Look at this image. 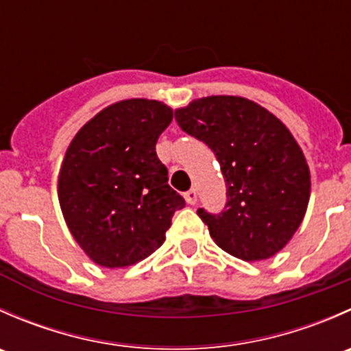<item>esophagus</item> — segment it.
<instances>
[{
  "label": "esophagus",
  "instance_id": "esophagus-1",
  "mask_svg": "<svg viewBox=\"0 0 351 351\" xmlns=\"http://www.w3.org/2000/svg\"><path fill=\"white\" fill-rule=\"evenodd\" d=\"M185 200L189 202L190 205H193L197 202V190L195 189H190L189 192H185Z\"/></svg>",
  "mask_w": 351,
  "mask_h": 351
}]
</instances>
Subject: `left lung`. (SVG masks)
Returning <instances> with one entry per match:
<instances>
[{
  "label": "left lung",
  "instance_id": "left-lung-1",
  "mask_svg": "<svg viewBox=\"0 0 351 351\" xmlns=\"http://www.w3.org/2000/svg\"><path fill=\"white\" fill-rule=\"evenodd\" d=\"M175 119L221 162L224 210H197L215 244L244 261L277 254L299 229L311 195L309 166L290 130L261 105L228 95L193 100Z\"/></svg>",
  "mask_w": 351,
  "mask_h": 351
}]
</instances>
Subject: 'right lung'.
Returning a JSON list of instances; mask_svg holds the SVG:
<instances>
[{
  "label": "right lung",
  "mask_w": 351,
  "mask_h": 351,
  "mask_svg": "<svg viewBox=\"0 0 351 351\" xmlns=\"http://www.w3.org/2000/svg\"><path fill=\"white\" fill-rule=\"evenodd\" d=\"M168 105L122 100L84 123L59 173V204L71 234L95 263L130 267L165 243L185 200L168 185L156 143L171 123Z\"/></svg>",
  "instance_id": "1"
}]
</instances>
